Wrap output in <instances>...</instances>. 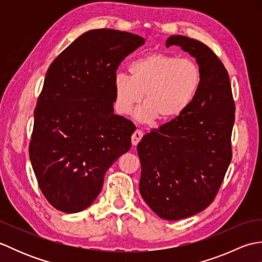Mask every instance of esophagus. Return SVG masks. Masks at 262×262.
<instances>
[{"mask_svg":"<svg viewBox=\"0 0 262 262\" xmlns=\"http://www.w3.org/2000/svg\"><path fill=\"white\" fill-rule=\"evenodd\" d=\"M142 137H143V132L141 129H136L134 132V134H133V136H132V144H133V145H134V146L137 145V144L141 142Z\"/></svg>","mask_w":262,"mask_h":262,"instance_id":"obj_1","label":"esophagus"}]
</instances>
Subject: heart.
<instances>
[{
	"instance_id": "heart-1",
	"label": "heart",
	"mask_w": 262,
	"mask_h": 262,
	"mask_svg": "<svg viewBox=\"0 0 262 262\" xmlns=\"http://www.w3.org/2000/svg\"><path fill=\"white\" fill-rule=\"evenodd\" d=\"M130 77L118 73L114 79L115 104L120 114H129L141 102L144 117L161 122L179 118L196 98L203 72L191 58L152 53L128 65Z\"/></svg>"
}]
</instances>
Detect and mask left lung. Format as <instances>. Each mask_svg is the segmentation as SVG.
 Here are the masks:
<instances>
[{"instance_id":"obj_1","label":"left lung","mask_w":262,"mask_h":262,"mask_svg":"<svg viewBox=\"0 0 262 262\" xmlns=\"http://www.w3.org/2000/svg\"><path fill=\"white\" fill-rule=\"evenodd\" d=\"M173 45L196 58L202 86L185 114L151 129L137 145L142 197L169 221L192 216L214 202L232 160L235 119L230 76L222 60L191 38L171 36L166 47Z\"/></svg>"}]
</instances>
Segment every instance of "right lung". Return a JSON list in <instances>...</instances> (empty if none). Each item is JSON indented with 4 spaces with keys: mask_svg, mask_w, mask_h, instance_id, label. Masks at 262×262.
I'll return each instance as SVG.
<instances>
[{
    "mask_svg": "<svg viewBox=\"0 0 262 262\" xmlns=\"http://www.w3.org/2000/svg\"><path fill=\"white\" fill-rule=\"evenodd\" d=\"M144 43L130 32L90 30L48 68L33 113L29 157L54 208L77 213L89 207L105 171L129 151L136 126L114 114V79L125 57Z\"/></svg>",
    "mask_w": 262,
    "mask_h": 262,
    "instance_id": "add662e5",
    "label": "right lung"
}]
</instances>
